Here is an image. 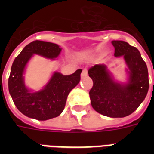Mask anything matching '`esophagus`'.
<instances>
[{"label": "esophagus", "mask_w": 154, "mask_h": 154, "mask_svg": "<svg viewBox=\"0 0 154 154\" xmlns=\"http://www.w3.org/2000/svg\"><path fill=\"white\" fill-rule=\"evenodd\" d=\"M87 75H88V73H87V69H83V70H82V78H83V77H87Z\"/></svg>", "instance_id": "1"}]
</instances>
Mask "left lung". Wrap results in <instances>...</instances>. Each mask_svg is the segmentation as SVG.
I'll return each instance as SVG.
<instances>
[{"label": "left lung", "instance_id": "obj_1", "mask_svg": "<svg viewBox=\"0 0 154 154\" xmlns=\"http://www.w3.org/2000/svg\"><path fill=\"white\" fill-rule=\"evenodd\" d=\"M116 57L124 58L128 69L126 82L115 81L104 64L88 71L94 82L89 91L94 110L109 117H124L134 112L145 100L149 90L148 69L136 47L123 41H112Z\"/></svg>", "mask_w": 154, "mask_h": 154}]
</instances>
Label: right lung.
<instances>
[{
  "instance_id": "1",
  "label": "right lung",
  "mask_w": 154,
  "mask_h": 154,
  "mask_svg": "<svg viewBox=\"0 0 154 154\" xmlns=\"http://www.w3.org/2000/svg\"><path fill=\"white\" fill-rule=\"evenodd\" d=\"M61 48L51 42L34 41L22 49L13 61L8 78V91L16 107L26 117L46 121L58 117L65 109L67 97L81 80L82 70L64 76L54 72L45 85L39 91H32L25 84L26 65L34 54L55 60Z\"/></svg>"
}]
</instances>
